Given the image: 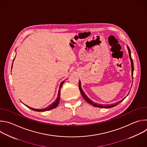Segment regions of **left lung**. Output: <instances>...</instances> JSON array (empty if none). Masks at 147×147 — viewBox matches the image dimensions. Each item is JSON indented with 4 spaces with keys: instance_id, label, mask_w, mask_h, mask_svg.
Segmentation results:
<instances>
[{
    "instance_id": "left-lung-1",
    "label": "left lung",
    "mask_w": 147,
    "mask_h": 147,
    "mask_svg": "<svg viewBox=\"0 0 147 147\" xmlns=\"http://www.w3.org/2000/svg\"><path fill=\"white\" fill-rule=\"evenodd\" d=\"M127 49H128V51H129V57H130V61H131V76H132V78H133V71H134V64H133V59L131 58V52H130V50L128 46H127ZM79 89H80V92L82 95V96H83V98H84V99L88 102L90 104L92 105V106L94 107H98V108H113L116 105H117L119 103H120L121 101H123L125 98H126L129 92L128 93V94L125 96L123 99H122L121 100H120V101L114 103V104H111V105H102V104H98V103H95L94 102H93L92 100H91L87 95L86 94L84 93V92L81 88V81L80 80H79Z\"/></svg>"
}]
</instances>
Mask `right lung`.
<instances>
[{
  "label": "right lung",
  "instance_id": "add662e5",
  "mask_svg": "<svg viewBox=\"0 0 147 147\" xmlns=\"http://www.w3.org/2000/svg\"><path fill=\"white\" fill-rule=\"evenodd\" d=\"M15 57H16V56H15ZM15 57H14V59H13V61H14V60ZM13 63H12V65H11V69H12V67H13ZM64 82H65V80L63 81L60 83V86H59V89L58 94H57V98H56V99L55 100V101L53 102L52 103H51V105H49L48 107H47V108H43V109H34V108H31V107H30L26 105H25V104H24V105H26L27 107L30 108V109H32V111H36V112H45V111H50V110H51V109H53L55 108L58 105L59 103V101H60V90H61V87H62V85L63 84Z\"/></svg>",
  "mask_w": 147,
  "mask_h": 147
}]
</instances>
